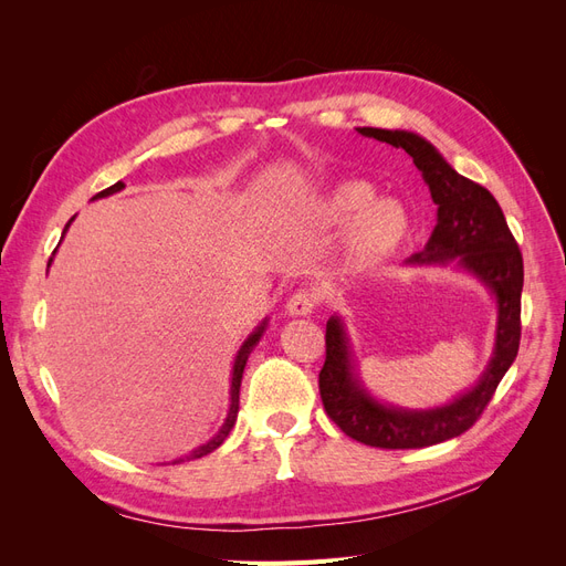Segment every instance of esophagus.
<instances>
[{
  "label": "esophagus",
  "instance_id": "1",
  "mask_svg": "<svg viewBox=\"0 0 566 566\" xmlns=\"http://www.w3.org/2000/svg\"><path fill=\"white\" fill-rule=\"evenodd\" d=\"M316 306V295L310 290H297V293L287 300L285 314L287 316H310Z\"/></svg>",
  "mask_w": 566,
  "mask_h": 566
}]
</instances>
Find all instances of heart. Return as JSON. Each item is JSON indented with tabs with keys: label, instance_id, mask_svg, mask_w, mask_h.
Returning <instances> with one entry per match:
<instances>
[{
	"label": "heart",
	"instance_id": "b5f03b06",
	"mask_svg": "<svg viewBox=\"0 0 566 566\" xmlns=\"http://www.w3.org/2000/svg\"><path fill=\"white\" fill-rule=\"evenodd\" d=\"M323 227L345 229L342 262L352 271H370L387 262L413 229L403 202L378 198V188L366 179H342L316 200Z\"/></svg>",
	"mask_w": 566,
	"mask_h": 566
}]
</instances>
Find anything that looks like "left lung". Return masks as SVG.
<instances>
[{
    "label": "left lung",
    "instance_id": "left-lung-1",
    "mask_svg": "<svg viewBox=\"0 0 566 566\" xmlns=\"http://www.w3.org/2000/svg\"><path fill=\"white\" fill-rule=\"evenodd\" d=\"M356 132L403 148L420 169L437 205V227L430 241L418 254H410L403 266H453L482 283L495 302L493 352L484 373L470 389L432 408H401L380 401L358 373L345 318L333 314L325 323V364L318 373L325 413L342 432L366 447L424 449L470 430L517 358L522 252L507 229L499 200L484 186L458 175L424 136L378 127H356Z\"/></svg>",
    "mask_w": 566,
    "mask_h": 566
}]
</instances>
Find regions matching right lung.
Wrapping results in <instances>:
<instances>
[{"instance_id":"1","label":"right lung","mask_w":566,"mask_h":566,"mask_svg":"<svg viewBox=\"0 0 566 566\" xmlns=\"http://www.w3.org/2000/svg\"><path fill=\"white\" fill-rule=\"evenodd\" d=\"M125 188V184L123 181H117V184H113L111 188H106V191H101V193H96L92 200H98V198H108V196H113V193H119ZM75 221V217L67 221L65 224V229H63V235L67 233V229H71V224ZM63 241V238H61ZM61 245V243H59ZM59 250V248H56ZM56 250H54V254H56ZM54 262V256H51L49 260V264ZM266 325H269V318H264L260 325H256V328L245 337V342L241 345V349H238V354H235V358H233V368H231V385H229V410H227V418H224V422H221V427H219V432L210 439V441H205L202 447H198V449H193V451H188L186 455H179V458H175L172 460V465H177V462H184V460H193V458H202V455H208V453H212L214 449H219L221 443H224V439L229 437V432L233 430V424H235V418H238V403H241V380H243V370H245V366H248V358H250V354H252V349L260 345V339H262V335L266 333Z\"/></svg>"}]
</instances>
